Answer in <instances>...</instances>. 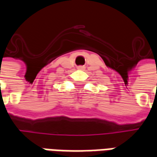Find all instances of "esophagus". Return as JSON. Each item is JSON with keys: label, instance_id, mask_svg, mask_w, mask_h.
I'll return each mask as SVG.
<instances>
[{"label": "esophagus", "instance_id": "obj_1", "mask_svg": "<svg viewBox=\"0 0 157 157\" xmlns=\"http://www.w3.org/2000/svg\"><path fill=\"white\" fill-rule=\"evenodd\" d=\"M79 69H83V68H82V67H81V68H79Z\"/></svg>", "mask_w": 157, "mask_h": 157}]
</instances>
